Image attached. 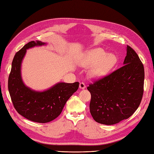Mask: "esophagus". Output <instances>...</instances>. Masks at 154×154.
I'll return each mask as SVG.
<instances>
[{"label": "esophagus", "mask_w": 154, "mask_h": 154, "mask_svg": "<svg viewBox=\"0 0 154 154\" xmlns=\"http://www.w3.org/2000/svg\"><path fill=\"white\" fill-rule=\"evenodd\" d=\"M79 88L81 89H85L86 88V85H85V83H83V82H81V83H80V84H79Z\"/></svg>", "instance_id": "esophagus-1"}]
</instances>
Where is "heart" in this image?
I'll use <instances>...</instances> for the list:
<instances>
[{
	"mask_svg": "<svg viewBox=\"0 0 154 154\" xmlns=\"http://www.w3.org/2000/svg\"><path fill=\"white\" fill-rule=\"evenodd\" d=\"M101 48H95L88 52L81 59V64L84 66H92L90 75L94 79L104 77L117 63L116 56L113 54H107ZM95 65H94V64Z\"/></svg>",
	"mask_w": 154,
	"mask_h": 154,
	"instance_id": "obj_1",
	"label": "heart"
}]
</instances>
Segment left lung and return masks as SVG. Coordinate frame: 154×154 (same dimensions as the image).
Listing matches in <instances>:
<instances>
[{
	"instance_id": "1",
	"label": "left lung",
	"mask_w": 154,
	"mask_h": 154,
	"mask_svg": "<svg viewBox=\"0 0 154 154\" xmlns=\"http://www.w3.org/2000/svg\"><path fill=\"white\" fill-rule=\"evenodd\" d=\"M123 66L91 83L90 112L99 123L111 125L134 113L144 92V69L138 54L127 45Z\"/></svg>"
}]
</instances>
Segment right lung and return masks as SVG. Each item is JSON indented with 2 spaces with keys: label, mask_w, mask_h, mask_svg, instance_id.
I'll return each mask as SVG.
<instances>
[{
  "label": "right lung",
  "mask_w": 154,
  "mask_h": 154,
  "mask_svg": "<svg viewBox=\"0 0 154 154\" xmlns=\"http://www.w3.org/2000/svg\"><path fill=\"white\" fill-rule=\"evenodd\" d=\"M40 41H31L14 56L8 77V87L14 108L26 119L37 123H48L58 117L67 101L79 88V82L58 83L42 92L25 85L21 75V65L26 50L45 45Z\"/></svg>",
  "instance_id": "obj_1"
}]
</instances>
